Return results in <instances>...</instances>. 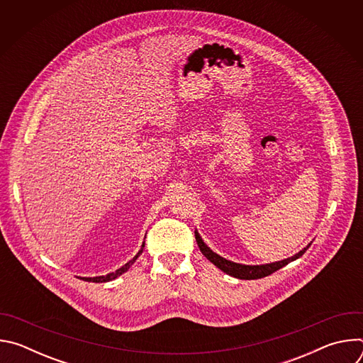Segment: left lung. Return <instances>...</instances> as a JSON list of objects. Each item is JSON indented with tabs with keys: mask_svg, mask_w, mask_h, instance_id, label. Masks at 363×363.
<instances>
[{
	"mask_svg": "<svg viewBox=\"0 0 363 363\" xmlns=\"http://www.w3.org/2000/svg\"><path fill=\"white\" fill-rule=\"evenodd\" d=\"M195 240H196V244L201 250V252L208 258V260L216 266L218 267L221 272L227 273L228 276H233L235 279H241V280H255V279H262V277H266L274 272H277L279 269L287 266L289 263L297 260L298 257H301L306 250L310 247V244H307L303 250H300L297 254L289 257V258H284V260L281 262H274V263H267V264H260V266H248V264H240V263H234V262H230L227 260V258L221 257L220 254L214 252L208 245H206L203 242V240L201 238L199 233L195 230Z\"/></svg>",
	"mask_w": 363,
	"mask_h": 363,
	"instance_id": "1",
	"label": "left lung"
}]
</instances>
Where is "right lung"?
Segmentation results:
<instances>
[{
	"instance_id": "1",
	"label": "right lung",
	"mask_w": 363,
	"mask_h": 363,
	"mask_svg": "<svg viewBox=\"0 0 363 363\" xmlns=\"http://www.w3.org/2000/svg\"><path fill=\"white\" fill-rule=\"evenodd\" d=\"M143 247H145V241L142 242V247H140V250L138 251V254L132 258V260H129L125 266H122L121 269H118L116 272H113V273H109V274H106V276H96V277H80V279H83L84 281H93V283H105V281H111V280H115V279H118L119 276H122L123 273H126L129 269H130V266L138 260V257L142 254V251H143Z\"/></svg>"
}]
</instances>
